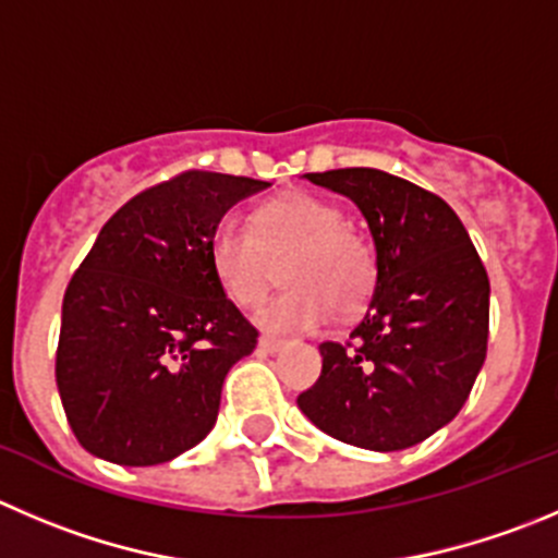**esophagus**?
Masks as SVG:
<instances>
[{
  "label": "esophagus",
  "mask_w": 558,
  "mask_h": 558,
  "mask_svg": "<svg viewBox=\"0 0 558 558\" xmlns=\"http://www.w3.org/2000/svg\"><path fill=\"white\" fill-rule=\"evenodd\" d=\"M282 348H284V339L270 337V333H263V337H259V350H265V353H279Z\"/></svg>",
  "instance_id": "1"
}]
</instances>
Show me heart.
I'll use <instances>...</instances> for the list:
<instances>
[{
    "label": "heart",
    "instance_id": "obj_1",
    "mask_svg": "<svg viewBox=\"0 0 558 558\" xmlns=\"http://www.w3.org/2000/svg\"><path fill=\"white\" fill-rule=\"evenodd\" d=\"M210 268L238 306L263 304L282 263L284 293L259 315L268 331H312L350 317L369 301L378 279L375 248L348 225L342 208L323 196L293 191L268 199L248 225L227 216L210 232Z\"/></svg>",
    "mask_w": 558,
    "mask_h": 558
}]
</instances>
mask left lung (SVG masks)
I'll list each match as a JSON object with an SVG mask.
<instances>
[{"instance_id": "8db88e82", "label": "left lung", "mask_w": 558, "mask_h": 558, "mask_svg": "<svg viewBox=\"0 0 558 558\" xmlns=\"http://www.w3.org/2000/svg\"><path fill=\"white\" fill-rule=\"evenodd\" d=\"M353 199L375 243L378 279L344 344L299 408L331 438L397 452L452 422L485 364L490 282L463 221L433 191L380 169L304 174Z\"/></svg>"}]
</instances>
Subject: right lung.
Returning a JSON list of instances; mask_svg holds the SVG:
<instances>
[{
  "instance_id": "add662e5",
  "label": "right lung",
  "mask_w": 558,
  "mask_h": 558,
  "mask_svg": "<svg viewBox=\"0 0 558 558\" xmlns=\"http://www.w3.org/2000/svg\"><path fill=\"white\" fill-rule=\"evenodd\" d=\"M265 180L189 169L117 210L62 301L57 389L89 454L158 465L219 416L227 373L257 328L210 268V232Z\"/></svg>"
}]
</instances>
